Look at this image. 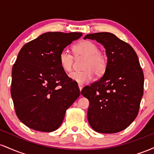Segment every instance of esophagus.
Here are the masks:
<instances>
[{
    "label": "esophagus",
    "mask_w": 154,
    "mask_h": 154,
    "mask_svg": "<svg viewBox=\"0 0 154 154\" xmlns=\"http://www.w3.org/2000/svg\"><path fill=\"white\" fill-rule=\"evenodd\" d=\"M78 87H79V91L81 92V91H82V88H83V86L82 85H78Z\"/></svg>",
    "instance_id": "esophagus-1"
}]
</instances>
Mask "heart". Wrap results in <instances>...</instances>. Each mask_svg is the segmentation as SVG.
Returning a JSON list of instances; mask_svg holds the SVG:
<instances>
[{"instance_id": "1", "label": "heart", "mask_w": 154, "mask_h": 154, "mask_svg": "<svg viewBox=\"0 0 154 154\" xmlns=\"http://www.w3.org/2000/svg\"><path fill=\"white\" fill-rule=\"evenodd\" d=\"M74 54L77 59L85 58L82 64L84 70L80 72H72L69 75V77L79 85H84L89 82L97 76H101L107 68V58L100 53L96 45L90 40H84L76 44L73 48ZM75 57L68 49L61 51L59 54V63L61 68L65 72L72 71Z\"/></svg>"}]
</instances>
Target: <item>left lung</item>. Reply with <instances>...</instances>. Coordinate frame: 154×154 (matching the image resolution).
<instances>
[{"label":"left lung","instance_id":"obj_1","mask_svg":"<svg viewBox=\"0 0 154 154\" xmlns=\"http://www.w3.org/2000/svg\"><path fill=\"white\" fill-rule=\"evenodd\" d=\"M84 39L103 45L107 68L103 77L81 94L90 102L88 122L100 133H116L135 120L143 95L144 75L131 45L110 32L88 34Z\"/></svg>","mask_w":154,"mask_h":154}]
</instances>
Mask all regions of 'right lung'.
<instances>
[{
    "label": "right lung",
    "instance_id": "1",
    "mask_svg": "<svg viewBox=\"0 0 154 154\" xmlns=\"http://www.w3.org/2000/svg\"><path fill=\"white\" fill-rule=\"evenodd\" d=\"M82 32L43 33L19 51L12 68L11 94L16 114L28 128L57 130L66 109L80 95L59 63L61 51Z\"/></svg>",
    "mask_w": 154,
    "mask_h": 154
}]
</instances>
